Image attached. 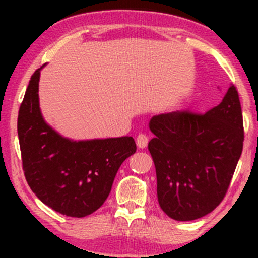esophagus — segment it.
I'll use <instances>...</instances> for the list:
<instances>
[{
    "label": "esophagus",
    "instance_id": "1",
    "mask_svg": "<svg viewBox=\"0 0 258 258\" xmlns=\"http://www.w3.org/2000/svg\"><path fill=\"white\" fill-rule=\"evenodd\" d=\"M136 144H137L138 148H144L147 144V137L146 135H139L137 137V141H136Z\"/></svg>",
    "mask_w": 258,
    "mask_h": 258
}]
</instances>
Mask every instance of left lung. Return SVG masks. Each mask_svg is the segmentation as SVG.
I'll use <instances>...</instances> for the list:
<instances>
[{
	"label": "left lung",
	"instance_id": "1",
	"mask_svg": "<svg viewBox=\"0 0 258 258\" xmlns=\"http://www.w3.org/2000/svg\"><path fill=\"white\" fill-rule=\"evenodd\" d=\"M42 68L31 76L18 114L23 171L43 204L69 217H86L104 204L121 164L137 148L132 137L72 141L53 130L38 102Z\"/></svg>",
	"mask_w": 258,
	"mask_h": 258
}]
</instances>
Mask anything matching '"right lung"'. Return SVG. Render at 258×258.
I'll use <instances>...</instances> for the list:
<instances>
[{"instance_id": "1", "label": "right lung", "mask_w": 258, "mask_h": 258, "mask_svg": "<svg viewBox=\"0 0 258 258\" xmlns=\"http://www.w3.org/2000/svg\"><path fill=\"white\" fill-rule=\"evenodd\" d=\"M148 144L162 211L176 221H193L226 197L244 142L238 92L229 90L209 111L178 110L153 116Z\"/></svg>"}]
</instances>
